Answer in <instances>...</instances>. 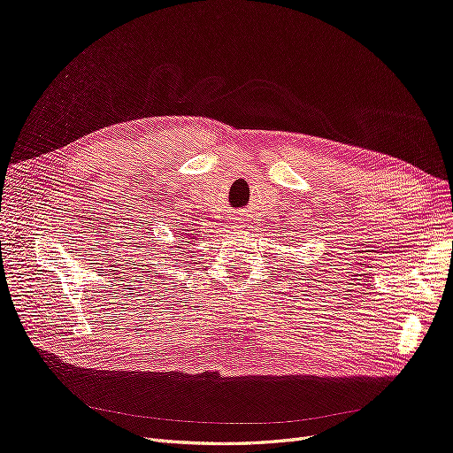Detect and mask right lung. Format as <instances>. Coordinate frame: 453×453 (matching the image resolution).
I'll return each instance as SVG.
<instances>
[{"mask_svg": "<svg viewBox=\"0 0 453 453\" xmlns=\"http://www.w3.org/2000/svg\"><path fill=\"white\" fill-rule=\"evenodd\" d=\"M194 235H196V233H194Z\"/></svg>", "mask_w": 453, "mask_h": 453, "instance_id": "obj_1", "label": "right lung"}]
</instances>
